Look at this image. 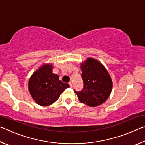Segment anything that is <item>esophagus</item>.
<instances>
[{"mask_svg": "<svg viewBox=\"0 0 145 145\" xmlns=\"http://www.w3.org/2000/svg\"><path fill=\"white\" fill-rule=\"evenodd\" d=\"M69 84H70V88H72V87H73L72 84V82H69Z\"/></svg>", "mask_w": 145, "mask_h": 145, "instance_id": "obj_1", "label": "esophagus"}]
</instances>
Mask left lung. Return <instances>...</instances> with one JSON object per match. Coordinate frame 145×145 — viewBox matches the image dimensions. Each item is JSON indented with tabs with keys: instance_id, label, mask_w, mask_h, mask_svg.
<instances>
[{
	"instance_id": "8db88e82",
	"label": "left lung",
	"mask_w": 145,
	"mask_h": 145,
	"mask_svg": "<svg viewBox=\"0 0 145 145\" xmlns=\"http://www.w3.org/2000/svg\"><path fill=\"white\" fill-rule=\"evenodd\" d=\"M84 88L77 93L80 102L89 107H97L106 101L111 95L112 81L106 68L99 61L88 57L80 63Z\"/></svg>"
}]
</instances>
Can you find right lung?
<instances>
[{
    "mask_svg": "<svg viewBox=\"0 0 145 145\" xmlns=\"http://www.w3.org/2000/svg\"><path fill=\"white\" fill-rule=\"evenodd\" d=\"M52 64H43L29 78L28 88L33 99L41 106H48L57 100L70 85L63 83L52 73Z\"/></svg>",
    "mask_w": 145,
    "mask_h": 145,
    "instance_id": "1",
    "label": "right lung"
}]
</instances>
